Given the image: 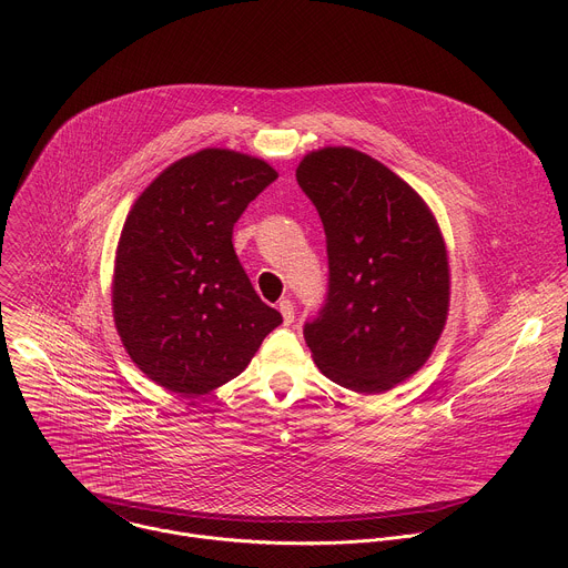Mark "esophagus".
I'll return each instance as SVG.
<instances>
[{
	"instance_id": "1",
	"label": "esophagus",
	"mask_w": 568,
	"mask_h": 568,
	"mask_svg": "<svg viewBox=\"0 0 568 568\" xmlns=\"http://www.w3.org/2000/svg\"><path fill=\"white\" fill-rule=\"evenodd\" d=\"M278 310H281V314H283V321L290 326V323L294 321V303H292L290 298H283V301L278 303Z\"/></svg>"
}]
</instances>
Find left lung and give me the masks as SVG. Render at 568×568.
<instances>
[{"instance_id":"obj_1","label":"left lung","mask_w":568,"mask_h":568,"mask_svg":"<svg viewBox=\"0 0 568 568\" xmlns=\"http://www.w3.org/2000/svg\"><path fill=\"white\" fill-rule=\"evenodd\" d=\"M326 231L328 294L303 337L318 371L357 393L412 377L447 321L449 265L423 197L377 159L323 148L296 169Z\"/></svg>"}]
</instances>
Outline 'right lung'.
<instances>
[{
  "instance_id": "1",
  "label": "right lung",
  "mask_w": 568,
  "mask_h": 568,
  "mask_svg": "<svg viewBox=\"0 0 568 568\" xmlns=\"http://www.w3.org/2000/svg\"><path fill=\"white\" fill-rule=\"evenodd\" d=\"M278 173L206 148L161 173L121 231L112 310L132 362L159 386L209 393L247 368L283 323L233 250V224Z\"/></svg>"
}]
</instances>
